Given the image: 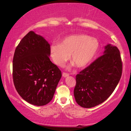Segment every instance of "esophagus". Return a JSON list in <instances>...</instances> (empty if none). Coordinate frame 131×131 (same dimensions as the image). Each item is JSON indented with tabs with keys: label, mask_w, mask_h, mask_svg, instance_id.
<instances>
[{
	"label": "esophagus",
	"mask_w": 131,
	"mask_h": 131,
	"mask_svg": "<svg viewBox=\"0 0 131 131\" xmlns=\"http://www.w3.org/2000/svg\"><path fill=\"white\" fill-rule=\"evenodd\" d=\"M69 76V73H65V72L62 73V76H63L64 78H66V77H68Z\"/></svg>",
	"instance_id": "1"
}]
</instances>
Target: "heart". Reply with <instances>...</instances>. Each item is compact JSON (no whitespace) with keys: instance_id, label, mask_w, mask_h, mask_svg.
I'll list each match as a JSON object with an SVG mask.
<instances>
[{"instance_id":"b5f03b06","label":"heart","mask_w":131,"mask_h":131,"mask_svg":"<svg viewBox=\"0 0 131 131\" xmlns=\"http://www.w3.org/2000/svg\"><path fill=\"white\" fill-rule=\"evenodd\" d=\"M100 47L98 40L86 35L66 37L60 44L51 46L52 58L57 65L62 66L71 55V61L78 68L87 66L93 60Z\"/></svg>"}]
</instances>
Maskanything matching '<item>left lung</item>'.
Masks as SVG:
<instances>
[{
  "instance_id": "8db88e82",
  "label": "left lung",
  "mask_w": 131,
  "mask_h": 131,
  "mask_svg": "<svg viewBox=\"0 0 131 131\" xmlns=\"http://www.w3.org/2000/svg\"><path fill=\"white\" fill-rule=\"evenodd\" d=\"M122 73L121 53L115 46H105L104 54L76 75V103L91 108L105 101L117 86Z\"/></svg>"
}]
</instances>
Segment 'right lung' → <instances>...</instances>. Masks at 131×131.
Wrapping results in <instances>:
<instances>
[{"label": "right lung", "instance_id": "1", "mask_svg": "<svg viewBox=\"0 0 131 131\" xmlns=\"http://www.w3.org/2000/svg\"><path fill=\"white\" fill-rule=\"evenodd\" d=\"M50 45L33 31L27 34L16 48L12 76L15 89L25 101L42 106L52 99L61 71L49 59Z\"/></svg>", "mask_w": 131, "mask_h": 131}]
</instances>
